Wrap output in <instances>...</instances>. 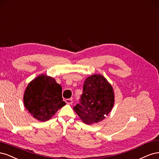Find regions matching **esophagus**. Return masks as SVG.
Listing matches in <instances>:
<instances>
[{
    "instance_id": "1",
    "label": "esophagus",
    "mask_w": 159,
    "mask_h": 159,
    "mask_svg": "<svg viewBox=\"0 0 159 159\" xmlns=\"http://www.w3.org/2000/svg\"><path fill=\"white\" fill-rule=\"evenodd\" d=\"M65 102H66V104H72V103H73V100L71 99V98L66 99V100H65Z\"/></svg>"
}]
</instances>
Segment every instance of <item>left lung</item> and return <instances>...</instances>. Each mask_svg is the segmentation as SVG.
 <instances>
[{
    "label": "left lung",
    "mask_w": 159,
    "mask_h": 159,
    "mask_svg": "<svg viewBox=\"0 0 159 159\" xmlns=\"http://www.w3.org/2000/svg\"><path fill=\"white\" fill-rule=\"evenodd\" d=\"M114 103L112 86L102 75H93L85 80L79 103L73 109L84 124L90 125L103 120Z\"/></svg>",
    "instance_id": "obj_1"
}]
</instances>
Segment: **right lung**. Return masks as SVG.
Here are the masks:
<instances>
[{
  "instance_id": "right-lung-1",
  "label": "right lung",
  "mask_w": 159,
  "mask_h": 159,
  "mask_svg": "<svg viewBox=\"0 0 159 159\" xmlns=\"http://www.w3.org/2000/svg\"><path fill=\"white\" fill-rule=\"evenodd\" d=\"M24 102L31 115L41 121L49 120L65 105L62 87L53 78L45 75L38 76L29 83L25 90Z\"/></svg>"
}]
</instances>
